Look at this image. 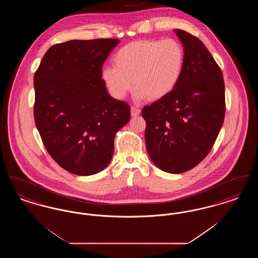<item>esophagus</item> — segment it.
I'll use <instances>...</instances> for the list:
<instances>
[{
  "instance_id": "34e87169",
  "label": "esophagus",
  "mask_w": 258,
  "mask_h": 258,
  "mask_svg": "<svg viewBox=\"0 0 258 258\" xmlns=\"http://www.w3.org/2000/svg\"><path fill=\"white\" fill-rule=\"evenodd\" d=\"M140 109L139 108H137L136 106H132V108H131V113H132V116H134V117H136V116H138L139 114H140Z\"/></svg>"
}]
</instances>
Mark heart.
<instances>
[{"label":"heart","mask_w":258,"mask_h":258,"mask_svg":"<svg viewBox=\"0 0 258 258\" xmlns=\"http://www.w3.org/2000/svg\"><path fill=\"white\" fill-rule=\"evenodd\" d=\"M184 60V48L176 39L138 40L115 53L114 67L103 69L102 78L115 98H124L134 81L136 98L158 100L177 86Z\"/></svg>","instance_id":"1"}]
</instances>
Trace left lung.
Segmentation results:
<instances>
[{
	"label": "left lung",
	"mask_w": 258,
	"mask_h": 258,
	"mask_svg": "<svg viewBox=\"0 0 258 258\" xmlns=\"http://www.w3.org/2000/svg\"><path fill=\"white\" fill-rule=\"evenodd\" d=\"M183 43L182 76L171 93L142 109L148 155L162 171L180 174L206 158L225 115L221 68L203 42L174 30Z\"/></svg>",
	"instance_id": "left-lung-1"
}]
</instances>
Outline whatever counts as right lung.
<instances>
[{
    "instance_id": "obj_1",
    "label": "right lung",
    "mask_w": 258,
    "mask_h": 258,
    "mask_svg": "<svg viewBox=\"0 0 258 258\" xmlns=\"http://www.w3.org/2000/svg\"><path fill=\"white\" fill-rule=\"evenodd\" d=\"M116 38L70 40L51 46L34 76V116L51 158L75 175L103 170L114 138L131 118V107L108 94L102 66Z\"/></svg>"
}]
</instances>
